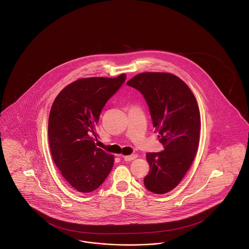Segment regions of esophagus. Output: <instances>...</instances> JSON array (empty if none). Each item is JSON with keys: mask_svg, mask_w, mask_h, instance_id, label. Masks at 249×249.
I'll use <instances>...</instances> for the list:
<instances>
[{"mask_svg": "<svg viewBox=\"0 0 249 249\" xmlns=\"http://www.w3.org/2000/svg\"><path fill=\"white\" fill-rule=\"evenodd\" d=\"M136 158H137V155L136 154L129 155V156H124L123 157L125 161H131V160H135Z\"/></svg>", "mask_w": 249, "mask_h": 249, "instance_id": "1", "label": "esophagus"}]
</instances>
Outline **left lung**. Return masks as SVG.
I'll return each mask as SVG.
<instances>
[{
    "label": "left lung",
    "instance_id": "left-lung-1",
    "mask_svg": "<svg viewBox=\"0 0 249 249\" xmlns=\"http://www.w3.org/2000/svg\"><path fill=\"white\" fill-rule=\"evenodd\" d=\"M127 85L143 96L150 112L160 152L147 153L150 166L144 187L156 194L174 190L185 177L199 146L201 117L198 104L187 84L167 72H142Z\"/></svg>",
    "mask_w": 249,
    "mask_h": 249
}]
</instances>
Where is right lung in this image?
Here are the masks:
<instances>
[{
    "mask_svg": "<svg viewBox=\"0 0 249 249\" xmlns=\"http://www.w3.org/2000/svg\"><path fill=\"white\" fill-rule=\"evenodd\" d=\"M126 80L82 78L68 85L56 97L49 114L48 140L53 160L74 190H97L114 164V157L95 145L96 125L107 101Z\"/></svg>",
    "mask_w": 249,
    "mask_h": 249,
    "instance_id": "add662e5",
    "label": "right lung"
}]
</instances>
